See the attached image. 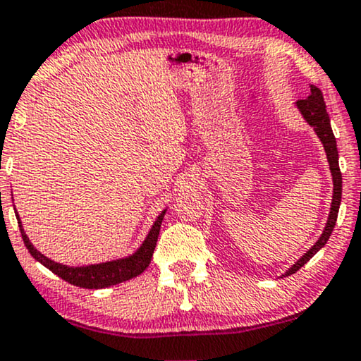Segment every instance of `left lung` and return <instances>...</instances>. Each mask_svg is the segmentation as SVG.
Wrapping results in <instances>:
<instances>
[{
  "label": "left lung",
  "mask_w": 361,
  "mask_h": 361,
  "mask_svg": "<svg viewBox=\"0 0 361 361\" xmlns=\"http://www.w3.org/2000/svg\"><path fill=\"white\" fill-rule=\"evenodd\" d=\"M296 106H298V110L301 112V115H303V118L306 120V122H308L310 126L314 128L318 139L322 140V144L324 147V152H326V159H328V164H330V171L333 176V199H331L330 216H328V221H326V226H324V229H323V234L319 235L318 241L313 244V247H311L310 251H306L305 255L301 256L300 259H298L295 264H293L291 268H289L283 276L295 274L298 269L303 268L306 262H308L311 257L317 255L319 249L326 244V241L330 239V235L333 233V228H335V224H336L338 209H340V202H341V172H340V166H338L336 139H335V135H333L330 117H328L326 105H324L322 90L314 85H311L308 99L298 100Z\"/></svg>",
  "instance_id": "left-lung-1"
}]
</instances>
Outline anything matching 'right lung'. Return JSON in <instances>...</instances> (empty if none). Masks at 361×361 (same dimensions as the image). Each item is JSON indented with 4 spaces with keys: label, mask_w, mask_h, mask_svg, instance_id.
Wrapping results in <instances>:
<instances>
[{
    "label": "right lung",
    "mask_w": 361,
    "mask_h": 361,
    "mask_svg": "<svg viewBox=\"0 0 361 361\" xmlns=\"http://www.w3.org/2000/svg\"><path fill=\"white\" fill-rule=\"evenodd\" d=\"M167 209H164L160 212L157 219H155L154 226L150 228L149 234L144 239V243L140 244V247L135 252L127 257H120V259L99 262V264H88V266H66L60 264V262L51 261L50 257H47L38 249H35L33 244L30 243L28 235H26L23 226H21L20 216L16 214L18 226H20L21 238H23L25 246L30 251V255L35 257L38 262H42L44 268H48L51 273L60 276L61 279H65L66 283L73 284V286L80 288H88V289H102L114 286V284L128 281V279L135 278L144 273L149 268L150 259H152L155 244H157V238L160 233V224H162L164 216H166Z\"/></svg>",
    "instance_id": "right-lung-1"
}]
</instances>
